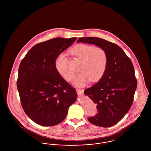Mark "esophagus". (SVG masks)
<instances>
[{"mask_svg":"<svg viewBox=\"0 0 151 151\" xmlns=\"http://www.w3.org/2000/svg\"><path fill=\"white\" fill-rule=\"evenodd\" d=\"M76 92L79 94H82L83 93V92H84V91H83V89H80L77 88L76 89Z\"/></svg>","mask_w":151,"mask_h":151,"instance_id":"34e87169","label":"esophagus"}]
</instances>
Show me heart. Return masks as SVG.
Wrapping results in <instances>:
<instances>
[{"label": "heart", "instance_id": "obj_1", "mask_svg": "<svg viewBox=\"0 0 151 151\" xmlns=\"http://www.w3.org/2000/svg\"><path fill=\"white\" fill-rule=\"evenodd\" d=\"M71 52L81 60L79 66L81 72L73 81L75 86H84L91 80L93 82L97 81L102 77L108 65V56L104 49L80 43L72 48ZM55 67L58 72L65 80L71 81L74 78L75 72L70 67L69 60L65 54H62L58 57Z\"/></svg>", "mask_w": 151, "mask_h": 151}]
</instances>
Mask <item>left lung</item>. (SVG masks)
<instances>
[{
    "label": "left lung",
    "mask_w": 151,
    "mask_h": 151,
    "mask_svg": "<svg viewBox=\"0 0 151 151\" xmlns=\"http://www.w3.org/2000/svg\"><path fill=\"white\" fill-rule=\"evenodd\" d=\"M79 42L95 45L107 54L108 65L104 75L84 92L97 104L99 111L89 118V121L102 127L113 126L127 114L133 103L137 81L132 63L119 46L105 40L81 37Z\"/></svg>",
    "instance_id": "obj_1"
}]
</instances>
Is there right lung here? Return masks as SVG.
Here are the masks:
<instances>
[{"instance_id":"right-lung-1","label":"right lung","mask_w":151,"mask_h":151,"mask_svg":"<svg viewBox=\"0 0 151 151\" xmlns=\"http://www.w3.org/2000/svg\"><path fill=\"white\" fill-rule=\"evenodd\" d=\"M76 37H57L34 46L22 60L17 81L22 106L34 122L52 126L62 122L77 99L76 89L58 72L55 61Z\"/></svg>"}]
</instances>
